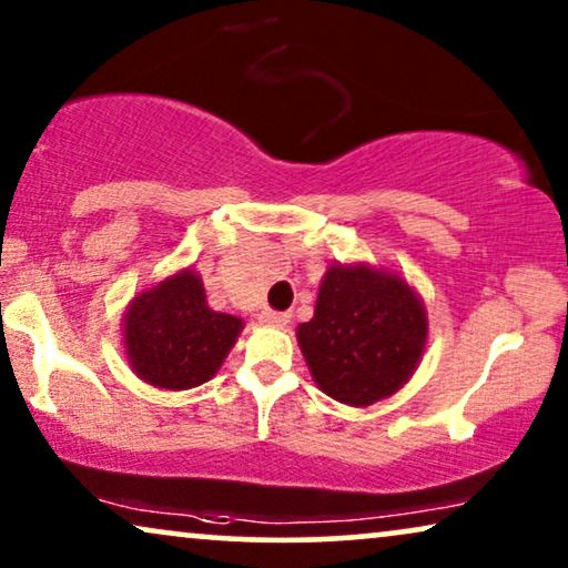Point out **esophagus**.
Segmentation results:
<instances>
[{
	"mask_svg": "<svg viewBox=\"0 0 568 568\" xmlns=\"http://www.w3.org/2000/svg\"><path fill=\"white\" fill-rule=\"evenodd\" d=\"M263 325H276V328H284L290 323V313H276V310H263L261 313Z\"/></svg>",
	"mask_w": 568,
	"mask_h": 568,
	"instance_id": "obj_1",
	"label": "esophagus"
}]
</instances>
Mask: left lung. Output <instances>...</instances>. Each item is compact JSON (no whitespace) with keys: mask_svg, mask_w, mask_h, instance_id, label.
Here are the masks:
<instances>
[{"mask_svg":"<svg viewBox=\"0 0 568 568\" xmlns=\"http://www.w3.org/2000/svg\"><path fill=\"white\" fill-rule=\"evenodd\" d=\"M426 333V307L406 278L367 263H338L325 271L315 315L300 325L297 341L317 387L362 408L408 383Z\"/></svg>","mask_w":568,"mask_h":568,"instance_id":"left-lung-1","label":"left lung"}]
</instances>
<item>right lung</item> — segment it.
Returning <instances> with one entry per match:
<instances>
[{
    "instance_id": "obj_1",
    "label": "right lung",
    "mask_w": 568,
    "mask_h": 568,
    "mask_svg": "<svg viewBox=\"0 0 568 568\" xmlns=\"http://www.w3.org/2000/svg\"><path fill=\"white\" fill-rule=\"evenodd\" d=\"M243 321L209 307L204 282L183 268L139 292L123 315V348L134 375L165 390H189L216 375Z\"/></svg>"
}]
</instances>
